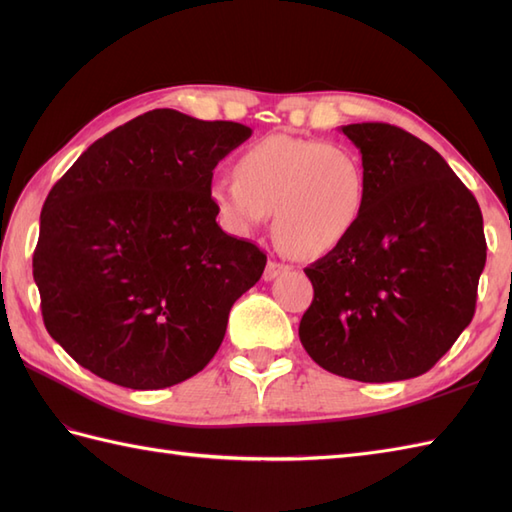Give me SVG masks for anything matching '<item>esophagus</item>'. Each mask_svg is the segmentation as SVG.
<instances>
[{
  "label": "esophagus",
  "mask_w": 512,
  "mask_h": 512,
  "mask_svg": "<svg viewBox=\"0 0 512 512\" xmlns=\"http://www.w3.org/2000/svg\"><path fill=\"white\" fill-rule=\"evenodd\" d=\"M290 266L288 264H281V262H275V259H270V262L266 264V270H264V281H273L275 277L288 273Z\"/></svg>",
  "instance_id": "34e87169"
}]
</instances>
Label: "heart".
Here are the masks:
<instances>
[{"label": "heart", "instance_id": "heart-1", "mask_svg": "<svg viewBox=\"0 0 512 512\" xmlns=\"http://www.w3.org/2000/svg\"><path fill=\"white\" fill-rule=\"evenodd\" d=\"M226 231L248 235L273 213V235L297 257H321L361 226L367 176L354 149L328 140L266 136L239 154L235 180L211 184Z\"/></svg>", "mask_w": 512, "mask_h": 512}]
</instances>
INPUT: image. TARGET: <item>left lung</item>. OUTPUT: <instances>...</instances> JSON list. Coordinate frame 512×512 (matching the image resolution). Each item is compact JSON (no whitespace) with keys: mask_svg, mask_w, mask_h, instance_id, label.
Listing matches in <instances>:
<instances>
[{"mask_svg":"<svg viewBox=\"0 0 512 512\" xmlns=\"http://www.w3.org/2000/svg\"><path fill=\"white\" fill-rule=\"evenodd\" d=\"M341 132L361 151L367 206L354 235L306 268L314 299L299 339L336 376L407 380L429 372L473 319L482 211L447 160L405 129Z\"/></svg>","mask_w":512,"mask_h":512,"instance_id":"8db88e82","label":"left lung"}]
</instances>
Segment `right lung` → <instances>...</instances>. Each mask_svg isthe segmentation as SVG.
Wrapping results in <instances>:
<instances>
[{"instance_id":"1","label":"right lung","mask_w":512,"mask_h":512,"mask_svg":"<svg viewBox=\"0 0 512 512\" xmlns=\"http://www.w3.org/2000/svg\"><path fill=\"white\" fill-rule=\"evenodd\" d=\"M231 121L151 110L96 140L43 202L32 275L50 336L81 367L162 389L215 356L266 255L226 235L213 169L250 138Z\"/></svg>"}]
</instances>
